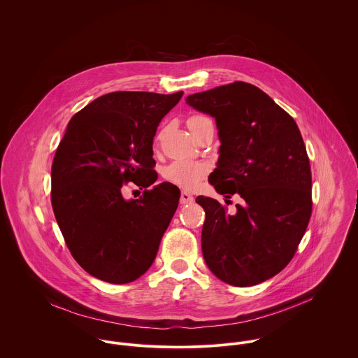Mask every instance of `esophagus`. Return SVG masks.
<instances>
[{
  "mask_svg": "<svg viewBox=\"0 0 358 358\" xmlns=\"http://www.w3.org/2000/svg\"><path fill=\"white\" fill-rule=\"evenodd\" d=\"M193 201H194V197L190 193L182 192V194H180V204H192Z\"/></svg>",
  "mask_w": 358,
  "mask_h": 358,
  "instance_id": "obj_1",
  "label": "esophagus"
}]
</instances>
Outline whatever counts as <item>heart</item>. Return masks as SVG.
Returning a JSON list of instances; mask_svg holds the SVG:
<instances>
[{
	"label": "heart",
	"mask_w": 358,
	"mask_h": 358,
	"mask_svg": "<svg viewBox=\"0 0 358 358\" xmlns=\"http://www.w3.org/2000/svg\"><path fill=\"white\" fill-rule=\"evenodd\" d=\"M203 120H206V117L193 115L187 120V125L190 128L193 124ZM206 173H208V166L204 162L186 159V158L175 159L164 168V178L168 182L186 190L196 189L200 185V182L204 179Z\"/></svg>",
	"instance_id": "b5f03b06"
}]
</instances>
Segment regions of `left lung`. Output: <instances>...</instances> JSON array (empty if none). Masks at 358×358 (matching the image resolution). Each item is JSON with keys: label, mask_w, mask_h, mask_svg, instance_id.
Segmentation results:
<instances>
[{"label": "left lung", "mask_w": 358, "mask_h": 358, "mask_svg": "<svg viewBox=\"0 0 358 358\" xmlns=\"http://www.w3.org/2000/svg\"><path fill=\"white\" fill-rule=\"evenodd\" d=\"M186 103L216 121L220 148L209 183L244 200L229 215L213 199H196L205 210V263L230 285L260 284L289 263L310 220L311 171L301 131L267 94L243 81Z\"/></svg>", "instance_id": "8db88e82"}]
</instances>
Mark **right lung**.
<instances>
[{"mask_svg":"<svg viewBox=\"0 0 358 358\" xmlns=\"http://www.w3.org/2000/svg\"><path fill=\"white\" fill-rule=\"evenodd\" d=\"M183 92H111L73 115L52 162L51 201L66 245L91 275L127 284L153 264L179 204L172 183L152 184L157 127ZM134 181L144 194L122 197Z\"/></svg>","mask_w":358,"mask_h":358,"instance_id":"right-lung-1","label":"right lung"}]
</instances>
